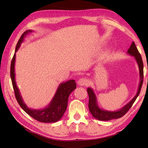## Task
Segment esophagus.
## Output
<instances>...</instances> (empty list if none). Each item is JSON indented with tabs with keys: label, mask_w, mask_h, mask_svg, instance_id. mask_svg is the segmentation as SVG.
I'll use <instances>...</instances> for the list:
<instances>
[{
	"label": "esophagus",
	"mask_w": 148,
	"mask_h": 148,
	"mask_svg": "<svg viewBox=\"0 0 148 148\" xmlns=\"http://www.w3.org/2000/svg\"><path fill=\"white\" fill-rule=\"evenodd\" d=\"M77 84L80 86H84L89 85V80L86 78H80L77 81Z\"/></svg>",
	"instance_id": "obj_1"
}]
</instances>
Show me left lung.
<instances>
[{"label": "left lung", "instance_id": "1", "mask_svg": "<svg viewBox=\"0 0 148 148\" xmlns=\"http://www.w3.org/2000/svg\"><path fill=\"white\" fill-rule=\"evenodd\" d=\"M127 53H129L130 56L134 57V58L136 59L139 67L140 82L137 93L135 95L134 98L132 99L128 104H127L125 106L123 107L121 109H120L118 111L112 112L108 111V110H102L98 106V104H97V98L96 96H95L93 90L91 88H90V87H88L87 91L89 95V109L90 112H91L92 114V116H93L95 119L101 120V121H109V120L118 119L123 117L132 107V104H133L134 101H136V98L140 94L144 79V64L143 61H142V57L140 56L138 50L134 42H132L131 46H130L129 49H128V51H127Z\"/></svg>", "mask_w": 148, "mask_h": 148}]
</instances>
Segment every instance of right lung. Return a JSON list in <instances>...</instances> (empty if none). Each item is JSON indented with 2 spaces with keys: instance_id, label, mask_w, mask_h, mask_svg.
<instances>
[{
  "instance_id": "right-lung-1",
  "label": "right lung",
  "mask_w": 148,
  "mask_h": 148,
  "mask_svg": "<svg viewBox=\"0 0 148 148\" xmlns=\"http://www.w3.org/2000/svg\"><path fill=\"white\" fill-rule=\"evenodd\" d=\"M32 30H27L24 32L23 34L20 37L17 42L15 53L14 55L11 62L10 66V76L12 82V86L14 90L15 97L19 106L21 107L25 112L32 118L42 123H55L59 119L63 116L66 111L67 104H68V99L70 94L76 88V84L74 79L69 80L64 83H62L57 89L53 99L50 102L48 106L42 110H33L29 108L23 102L19 90L16 85L15 80V61H16V53L19 48L22 42H23L25 37L27 34L32 32Z\"/></svg>"
}]
</instances>
